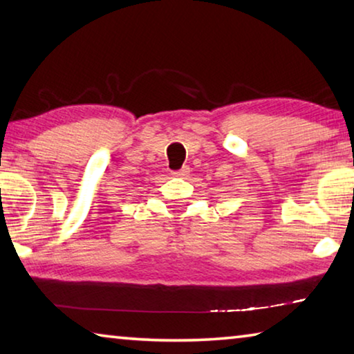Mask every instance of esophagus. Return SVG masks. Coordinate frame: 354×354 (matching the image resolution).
<instances>
[{
  "label": "esophagus",
  "mask_w": 354,
  "mask_h": 354,
  "mask_svg": "<svg viewBox=\"0 0 354 354\" xmlns=\"http://www.w3.org/2000/svg\"><path fill=\"white\" fill-rule=\"evenodd\" d=\"M189 173H190V169H189V167H183L181 170H176V171H173L171 175H173V176H176V178H184V176H187Z\"/></svg>",
  "instance_id": "esophagus-1"
}]
</instances>
